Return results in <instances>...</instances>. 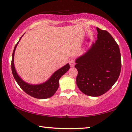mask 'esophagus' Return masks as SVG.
I'll use <instances>...</instances> for the list:
<instances>
[{
    "instance_id": "1",
    "label": "esophagus",
    "mask_w": 132,
    "mask_h": 132,
    "mask_svg": "<svg viewBox=\"0 0 132 132\" xmlns=\"http://www.w3.org/2000/svg\"><path fill=\"white\" fill-rule=\"evenodd\" d=\"M69 64H70V67H74V65H75V64H76L74 59H71L70 61V62H69Z\"/></svg>"
}]
</instances>
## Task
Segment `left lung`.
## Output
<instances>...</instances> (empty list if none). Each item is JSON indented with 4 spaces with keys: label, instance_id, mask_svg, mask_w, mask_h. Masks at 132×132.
I'll return each mask as SVG.
<instances>
[{
    "label": "left lung",
    "instance_id": "1",
    "mask_svg": "<svg viewBox=\"0 0 132 132\" xmlns=\"http://www.w3.org/2000/svg\"><path fill=\"white\" fill-rule=\"evenodd\" d=\"M96 30L97 39L87 52L76 59L75 65L79 89L93 97L107 92L118 80L121 70L118 44L107 31L99 28Z\"/></svg>",
    "mask_w": 132,
    "mask_h": 132
}]
</instances>
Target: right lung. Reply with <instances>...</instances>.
Returning a JSON list of instances; mask_svg holds the SVG:
<instances>
[{
    "label": "right lung",
    "instance_id": "1",
    "mask_svg": "<svg viewBox=\"0 0 132 132\" xmlns=\"http://www.w3.org/2000/svg\"><path fill=\"white\" fill-rule=\"evenodd\" d=\"M23 35L20 37L18 42L16 43L15 47H14L13 55H12L11 70L13 75L16 82L21 88V89L29 95L40 99H44L51 97L55 94V93L58 89L59 85V79L70 69L69 63H67L62 68L56 70L55 72L52 74V75L50 77L48 80L42 84H30L25 82L19 76L18 73H16L14 63V52H15L16 47L17 46L19 42L20 41L21 39L22 38Z\"/></svg>",
    "mask_w": 132,
    "mask_h": 132
}]
</instances>
